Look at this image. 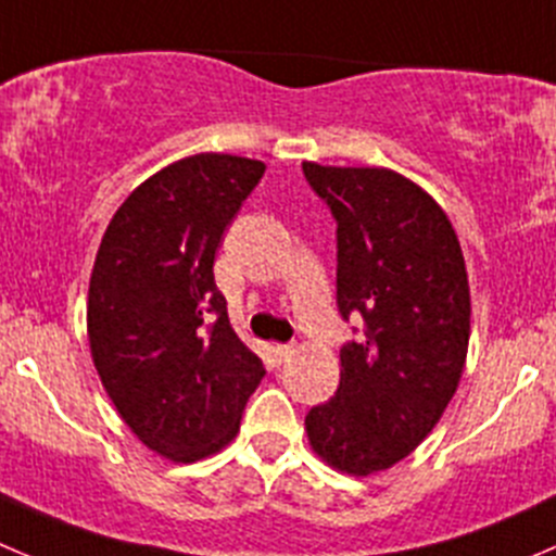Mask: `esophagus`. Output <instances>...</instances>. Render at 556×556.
<instances>
[{
  "label": "esophagus",
  "instance_id": "34e87169",
  "mask_svg": "<svg viewBox=\"0 0 556 556\" xmlns=\"http://www.w3.org/2000/svg\"><path fill=\"white\" fill-rule=\"evenodd\" d=\"M293 353H295L293 344H277V348H274V358H277V364H285Z\"/></svg>",
  "mask_w": 556,
  "mask_h": 556
}]
</instances>
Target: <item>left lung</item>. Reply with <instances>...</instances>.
Masks as SVG:
<instances>
[{
  "label": "left lung",
  "instance_id": "left-lung-1",
  "mask_svg": "<svg viewBox=\"0 0 556 556\" xmlns=\"http://www.w3.org/2000/svg\"><path fill=\"white\" fill-rule=\"evenodd\" d=\"M304 176L337 219L339 312L366 323L306 438L333 470L371 476L413 454L454 399L470 344L465 255L438 201L396 170L304 163Z\"/></svg>",
  "mask_w": 556,
  "mask_h": 556
}]
</instances>
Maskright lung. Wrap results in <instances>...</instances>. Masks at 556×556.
<instances>
[{"label":"right lung","mask_w":556,"mask_h":556,"mask_svg":"<svg viewBox=\"0 0 556 556\" xmlns=\"http://www.w3.org/2000/svg\"><path fill=\"white\" fill-rule=\"evenodd\" d=\"M263 170L261 160L217 152L170 163L118 206L91 268L97 375L135 438L181 465L236 438L266 375L214 282L225 228Z\"/></svg>","instance_id":"right-lung-1"}]
</instances>
